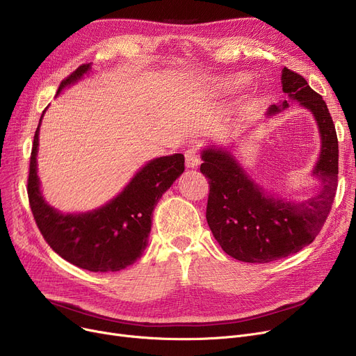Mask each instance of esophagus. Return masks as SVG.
I'll use <instances>...</instances> for the list:
<instances>
[{"label": "esophagus", "instance_id": "34e87169", "mask_svg": "<svg viewBox=\"0 0 356 356\" xmlns=\"http://www.w3.org/2000/svg\"><path fill=\"white\" fill-rule=\"evenodd\" d=\"M184 159H186V165L189 168H195L199 165L200 163V157H199V152L196 148H191L188 152L184 153Z\"/></svg>", "mask_w": 356, "mask_h": 356}]
</instances>
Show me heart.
I'll return each mask as SVG.
<instances>
[{
  "instance_id": "obj_1",
  "label": "heart",
  "mask_w": 356,
  "mask_h": 356,
  "mask_svg": "<svg viewBox=\"0 0 356 356\" xmlns=\"http://www.w3.org/2000/svg\"><path fill=\"white\" fill-rule=\"evenodd\" d=\"M242 81H244V78H242V76H232V78H228V79H223L222 85L227 86V88H231V86H236V85L242 83Z\"/></svg>"
}]
</instances>
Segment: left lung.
Returning <instances> with one entry per match:
<instances>
[{
  "label": "left lung",
  "mask_w": 356,
  "mask_h": 356,
  "mask_svg": "<svg viewBox=\"0 0 356 356\" xmlns=\"http://www.w3.org/2000/svg\"><path fill=\"white\" fill-rule=\"evenodd\" d=\"M283 92L309 109L321 131L322 148L313 175L322 181L316 196L300 203L273 197L254 183L227 149L209 147L202 153L200 172L209 181L208 225L222 250L244 263H271L298 252L321 232L338 189V136L326 102L307 81L287 67ZM271 105L267 115L287 108Z\"/></svg>",
  "instance_id": "1"
}]
</instances>
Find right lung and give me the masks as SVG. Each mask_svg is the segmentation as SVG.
Masks as SVG:
<instances>
[{"mask_svg":"<svg viewBox=\"0 0 356 356\" xmlns=\"http://www.w3.org/2000/svg\"><path fill=\"white\" fill-rule=\"evenodd\" d=\"M89 69L88 63L72 72L60 82L58 93L79 81ZM40 122L31 148L27 193L34 220L43 238L56 254L88 271H120L131 266L147 247L152 213L159 199L184 172V156H165L147 163L117 197L99 209L63 215L49 207L40 192L35 159Z\"/></svg>","mask_w":356,"mask_h":356,"instance_id":"obj_1","label":"right lung"}]
</instances>
